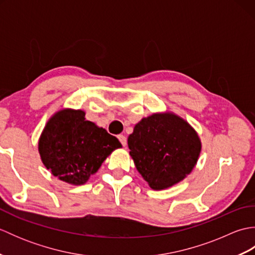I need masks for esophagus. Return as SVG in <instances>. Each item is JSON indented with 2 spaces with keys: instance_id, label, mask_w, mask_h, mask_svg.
<instances>
[{
  "instance_id": "1",
  "label": "esophagus",
  "mask_w": 255,
  "mask_h": 255,
  "mask_svg": "<svg viewBox=\"0 0 255 255\" xmlns=\"http://www.w3.org/2000/svg\"><path fill=\"white\" fill-rule=\"evenodd\" d=\"M118 139H119V141H121V143L124 145H126L127 144V138L124 136V134H118Z\"/></svg>"
}]
</instances>
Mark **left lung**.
Segmentation results:
<instances>
[{
  "label": "left lung",
  "mask_w": 255,
  "mask_h": 255,
  "mask_svg": "<svg viewBox=\"0 0 255 255\" xmlns=\"http://www.w3.org/2000/svg\"><path fill=\"white\" fill-rule=\"evenodd\" d=\"M134 165L151 188L164 189L191 173L200 141L189 125L173 114L143 118L128 137Z\"/></svg>",
  "instance_id": "obj_1"
}]
</instances>
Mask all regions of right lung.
Wrapping results in <instances>:
<instances>
[{
	"label": "right lung",
	"mask_w": 255,
	"mask_h": 255,
	"mask_svg": "<svg viewBox=\"0 0 255 255\" xmlns=\"http://www.w3.org/2000/svg\"><path fill=\"white\" fill-rule=\"evenodd\" d=\"M84 116L82 111L57 113L39 140V153L47 169L74 185L84 184L113 150L122 147L116 137Z\"/></svg>",
	"instance_id": "obj_1"
}]
</instances>
